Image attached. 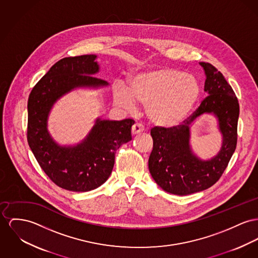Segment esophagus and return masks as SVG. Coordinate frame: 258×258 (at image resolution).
<instances>
[{"mask_svg": "<svg viewBox=\"0 0 258 258\" xmlns=\"http://www.w3.org/2000/svg\"><path fill=\"white\" fill-rule=\"evenodd\" d=\"M144 130H145L144 126H143L142 124H140V123H135V124L132 126V129H131L133 135H137L139 133H142Z\"/></svg>", "mask_w": 258, "mask_h": 258, "instance_id": "obj_1", "label": "esophagus"}]
</instances>
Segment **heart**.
I'll list each match as a JSON object with an SVG mask.
<instances>
[{
  "mask_svg": "<svg viewBox=\"0 0 258 258\" xmlns=\"http://www.w3.org/2000/svg\"><path fill=\"white\" fill-rule=\"evenodd\" d=\"M200 94V83L194 75L161 69L135 75L129 89L120 87L115 91V101L129 109L136 106V102L145 104L150 120L170 127L189 115Z\"/></svg>",
  "mask_w": 258,
  "mask_h": 258,
  "instance_id": "obj_1",
  "label": "heart"
}]
</instances>
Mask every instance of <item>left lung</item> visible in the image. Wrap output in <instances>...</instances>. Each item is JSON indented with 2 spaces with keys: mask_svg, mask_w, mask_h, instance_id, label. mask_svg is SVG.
I'll return each instance as SVG.
<instances>
[{
  "mask_svg": "<svg viewBox=\"0 0 258 258\" xmlns=\"http://www.w3.org/2000/svg\"><path fill=\"white\" fill-rule=\"evenodd\" d=\"M206 71L205 91L208 96L179 125L169 128L155 126L151 130L154 148L149 169L157 185L167 192L186 196L208 189L222 176L238 141L240 105L223 74L208 62H200ZM205 112H213L220 120L224 146L217 157L200 161L189 150V126Z\"/></svg>",
  "mask_w": 258,
  "mask_h": 258,
  "instance_id": "1",
  "label": "left lung"
}]
</instances>
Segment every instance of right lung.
I'll return each instance as SVG.
<instances>
[{"mask_svg":"<svg viewBox=\"0 0 258 258\" xmlns=\"http://www.w3.org/2000/svg\"><path fill=\"white\" fill-rule=\"evenodd\" d=\"M95 54L64 57L37 82L28 98L27 141L41 168L56 186L88 191L104 183L112 171L115 153L132 140L133 119H98L86 140L74 148L58 147L47 131L53 103L80 86H103L106 81L92 76L99 70Z\"/></svg>","mask_w":258,"mask_h":258,"instance_id":"1","label":"right lung"}]
</instances>
